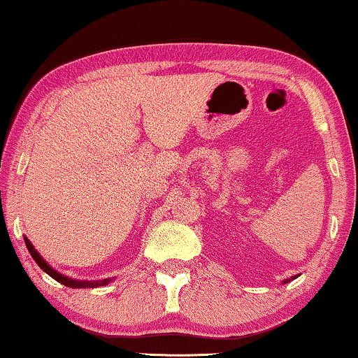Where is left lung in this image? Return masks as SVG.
Wrapping results in <instances>:
<instances>
[{
  "label": "left lung",
  "instance_id": "left-lung-1",
  "mask_svg": "<svg viewBox=\"0 0 358 358\" xmlns=\"http://www.w3.org/2000/svg\"><path fill=\"white\" fill-rule=\"evenodd\" d=\"M297 276H299V275H296V276H291V280H296ZM291 280H285V281H282V282H287V281H291Z\"/></svg>",
  "mask_w": 358,
  "mask_h": 358
}]
</instances>
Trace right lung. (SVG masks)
<instances>
[{
  "instance_id": "right-lung-1",
  "label": "right lung",
  "mask_w": 358,
  "mask_h": 358,
  "mask_svg": "<svg viewBox=\"0 0 358 358\" xmlns=\"http://www.w3.org/2000/svg\"><path fill=\"white\" fill-rule=\"evenodd\" d=\"M24 239H25V246H27V249H29L30 255H31V257H34L35 262L38 264L40 268H41L43 271H46V273L50 275L51 278H55L56 281H59L61 285H66L67 287H98V286L108 285V282L110 281V278L103 280V281H78V280L67 278V276L61 275L59 271H56L55 268H52V266L48 265L46 260H43V257L38 254V250H36V249L34 248V244H31V243L29 241V239H27V238H24Z\"/></svg>"
}]
</instances>
